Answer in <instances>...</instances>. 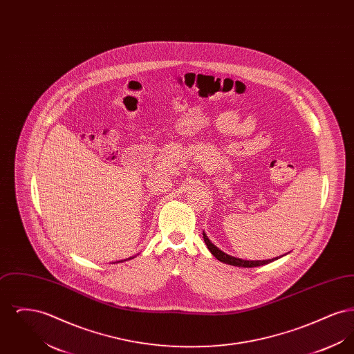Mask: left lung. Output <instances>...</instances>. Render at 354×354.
Here are the masks:
<instances>
[{"label":"left lung","mask_w":354,"mask_h":354,"mask_svg":"<svg viewBox=\"0 0 354 354\" xmlns=\"http://www.w3.org/2000/svg\"><path fill=\"white\" fill-rule=\"evenodd\" d=\"M203 239H204V243L207 244V248L209 250V252L212 253L218 260L225 263V264H230V266H235V267H243V268H253V267H260V266H266V264H270L272 261L280 259V257H273V259H268V260H243V259H237L234 256H230L227 253L220 251L218 247H215L209 239L207 237V235L203 232Z\"/></svg>","instance_id":"8db88e82"}]
</instances>
